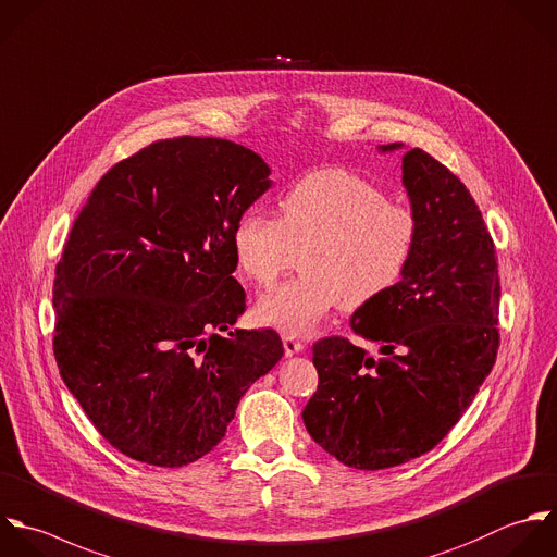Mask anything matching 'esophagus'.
I'll use <instances>...</instances> for the list:
<instances>
[{
	"instance_id": "esophagus-1",
	"label": "esophagus",
	"mask_w": 557,
	"mask_h": 557,
	"mask_svg": "<svg viewBox=\"0 0 557 557\" xmlns=\"http://www.w3.org/2000/svg\"><path fill=\"white\" fill-rule=\"evenodd\" d=\"M282 343H284V354H286V356L301 354L304 347H306L301 341H297V338H293V336H288V334L282 338Z\"/></svg>"
}]
</instances>
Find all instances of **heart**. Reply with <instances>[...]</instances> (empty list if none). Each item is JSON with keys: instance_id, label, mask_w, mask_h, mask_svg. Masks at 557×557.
I'll return each instance as SVG.
<instances>
[{"instance_id": "b5f03b06", "label": "heart", "mask_w": 557, "mask_h": 557, "mask_svg": "<svg viewBox=\"0 0 557 557\" xmlns=\"http://www.w3.org/2000/svg\"><path fill=\"white\" fill-rule=\"evenodd\" d=\"M419 240L412 208L386 199L367 177L341 169L304 175L280 197V214L247 212L232 249L245 277L271 286L301 251V273L267 293L256 317L306 336L336 308L373 304L406 275Z\"/></svg>"}]
</instances>
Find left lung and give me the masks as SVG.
<instances>
[{"label": "left lung", "instance_id": "obj_1", "mask_svg": "<svg viewBox=\"0 0 557 557\" xmlns=\"http://www.w3.org/2000/svg\"><path fill=\"white\" fill-rule=\"evenodd\" d=\"M399 145H384V151ZM419 240L401 282L356 310L349 338L312 347L308 434L345 467L380 471L432 451L462 419L499 351V262L469 188L428 151L404 153Z\"/></svg>", "mask_w": 557, "mask_h": 557}]
</instances>
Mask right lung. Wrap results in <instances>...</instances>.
<instances>
[{"label":"right lung","mask_w":557,"mask_h":557,"mask_svg":"<svg viewBox=\"0 0 557 557\" xmlns=\"http://www.w3.org/2000/svg\"><path fill=\"white\" fill-rule=\"evenodd\" d=\"M271 186L225 138L156 140L90 190L53 277V356L97 432L175 469L210 454L247 388L284 356L273 330H236L245 290L232 234Z\"/></svg>","instance_id":"add662e5"}]
</instances>
